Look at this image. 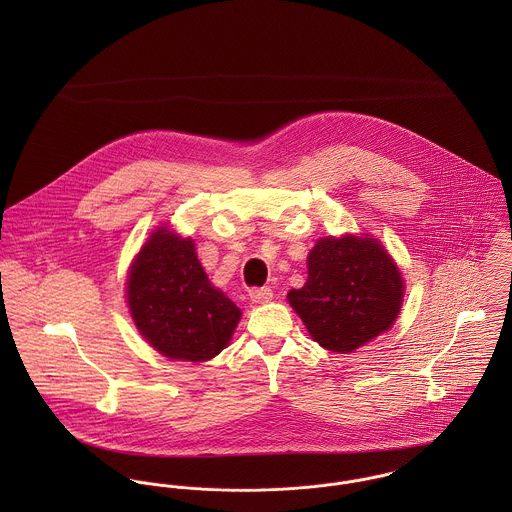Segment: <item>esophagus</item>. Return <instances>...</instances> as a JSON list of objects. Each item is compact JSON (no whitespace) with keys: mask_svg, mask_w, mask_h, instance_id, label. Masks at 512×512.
I'll list each match as a JSON object with an SVG mask.
<instances>
[{"mask_svg":"<svg viewBox=\"0 0 512 512\" xmlns=\"http://www.w3.org/2000/svg\"><path fill=\"white\" fill-rule=\"evenodd\" d=\"M250 299L252 303H270L274 299V292L270 288H254L250 290Z\"/></svg>","mask_w":512,"mask_h":512,"instance_id":"obj_1","label":"esophagus"}]
</instances>
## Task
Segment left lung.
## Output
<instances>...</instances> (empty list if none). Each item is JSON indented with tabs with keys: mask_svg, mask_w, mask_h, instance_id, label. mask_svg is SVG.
Returning <instances> with one entry per match:
<instances>
[{
	"mask_svg": "<svg viewBox=\"0 0 512 512\" xmlns=\"http://www.w3.org/2000/svg\"><path fill=\"white\" fill-rule=\"evenodd\" d=\"M404 282L376 238L345 234L317 240L307 256V282L288 293L313 341L353 353L388 331L402 307Z\"/></svg>",
	"mask_w": 512,
	"mask_h": 512,
	"instance_id": "1",
	"label": "left lung"
}]
</instances>
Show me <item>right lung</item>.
Returning <instances> with one entry per match:
<instances>
[{
    "label": "right lung",
    "instance_id": "1",
    "mask_svg": "<svg viewBox=\"0 0 512 512\" xmlns=\"http://www.w3.org/2000/svg\"><path fill=\"white\" fill-rule=\"evenodd\" d=\"M126 295L147 343L173 361L203 363L228 345L240 309L217 290L191 238L161 226L130 266Z\"/></svg>",
    "mask_w": 512,
    "mask_h": 512
}]
</instances>
